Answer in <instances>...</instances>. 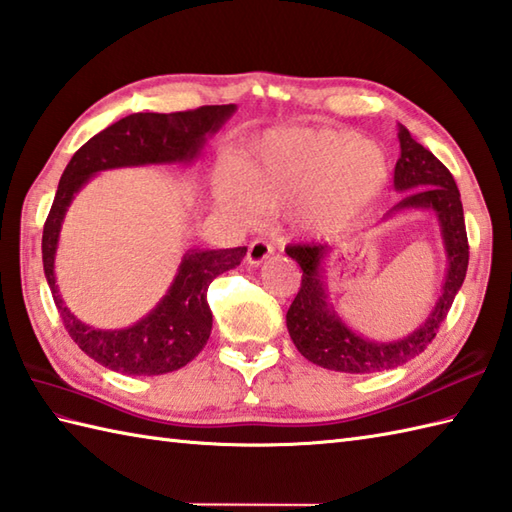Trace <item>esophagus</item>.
I'll use <instances>...</instances> for the list:
<instances>
[{"instance_id": "1", "label": "esophagus", "mask_w": 512, "mask_h": 512, "mask_svg": "<svg viewBox=\"0 0 512 512\" xmlns=\"http://www.w3.org/2000/svg\"><path fill=\"white\" fill-rule=\"evenodd\" d=\"M271 252H274V247H271V243L260 241V238H258V241L249 243V249H247V263L254 265V267L263 265L265 260L271 256Z\"/></svg>"}]
</instances>
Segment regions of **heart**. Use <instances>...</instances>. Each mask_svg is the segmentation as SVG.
<instances>
[{
  "label": "heart",
  "instance_id": "obj_1",
  "mask_svg": "<svg viewBox=\"0 0 512 512\" xmlns=\"http://www.w3.org/2000/svg\"><path fill=\"white\" fill-rule=\"evenodd\" d=\"M393 165L384 145L336 128L271 130L249 148L241 165L216 170L214 198L238 221L260 210L298 203V225L336 232L367 216L391 183Z\"/></svg>",
  "mask_w": 512,
  "mask_h": 512
}]
</instances>
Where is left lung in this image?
<instances>
[{"label":"left lung","instance_id":"obj_1","mask_svg":"<svg viewBox=\"0 0 512 512\" xmlns=\"http://www.w3.org/2000/svg\"><path fill=\"white\" fill-rule=\"evenodd\" d=\"M398 139L400 159L395 163L393 187L404 196L380 218V223L395 214L417 210L435 216L446 254L442 294L431 314L409 336L398 340L364 338L342 320L329 298L325 267L333 245L287 247V256L294 258L302 269L300 291L287 311L289 336L302 356L322 369L364 375L395 369L420 356L426 344L435 338L466 278L468 241L462 198L453 174L435 159L433 152L417 143L402 123L398 125Z\"/></svg>","mask_w":512,"mask_h":512}]
</instances>
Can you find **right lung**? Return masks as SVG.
<instances>
[{
    "label": "right lung",
    "instance_id": "add662e5",
    "mask_svg": "<svg viewBox=\"0 0 512 512\" xmlns=\"http://www.w3.org/2000/svg\"><path fill=\"white\" fill-rule=\"evenodd\" d=\"M236 112L229 106H203L187 112H134L95 134L72 156L57 187L44 225V274L61 320L77 347L110 371L163 375L192 362L210 340L212 311L207 287L223 271L241 265L247 247L187 249L165 296L141 320L123 329H95L81 322L59 294L55 258L61 225L70 203L92 176L139 165H190L205 143Z\"/></svg>",
    "mask_w": 512,
    "mask_h": 512
}]
</instances>
